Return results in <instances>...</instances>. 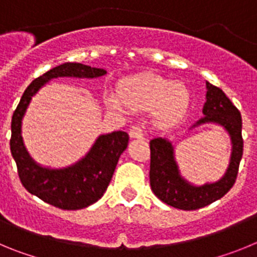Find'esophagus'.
Returning a JSON list of instances; mask_svg holds the SVG:
<instances>
[{
	"instance_id": "1",
	"label": "esophagus",
	"mask_w": 257,
	"mask_h": 257,
	"mask_svg": "<svg viewBox=\"0 0 257 257\" xmlns=\"http://www.w3.org/2000/svg\"><path fill=\"white\" fill-rule=\"evenodd\" d=\"M128 135H130L131 139H143L144 138V131L140 126H133L128 131Z\"/></svg>"
}]
</instances>
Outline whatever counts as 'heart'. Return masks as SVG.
I'll use <instances>...</instances> for the list:
<instances>
[{"label": "heart", "mask_w": 257, "mask_h": 257, "mask_svg": "<svg viewBox=\"0 0 257 257\" xmlns=\"http://www.w3.org/2000/svg\"><path fill=\"white\" fill-rule=\"evenodd\" d=\"M109 109L122 112L123 105L134 112H152L161 126L178 122L190 104L189 88L156 73H140L123 79L118 86V97L105 96Z\"/></svg>", "instance_id": "1"}]
</instances>
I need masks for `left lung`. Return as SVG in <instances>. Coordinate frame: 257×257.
I'll return each instance as SVG.
<instances>
[{
	"label": "left lung",
	"instance_id": "obj_1",
	"mask_svg": "<svg viewBox=\"0 0 257 257\" xmlns=\"http://www.w3.org/2000/svg\"><path fill=\"white\" fill-rule=\"evenodd\" d=\"M206 103L203 117L189 127L193 130L203 124H217L230 138L231 152L225 174L216 181L201 185L190 183L181 175L172 143L166 138L151 140V188L162 202L179 210H197L217 201L235 183L238 167L243 154L240 113L222 90L206 82Z\"/></svg>",
	"mask_w": 257,
	"mask_h": 257
}]
</instances>
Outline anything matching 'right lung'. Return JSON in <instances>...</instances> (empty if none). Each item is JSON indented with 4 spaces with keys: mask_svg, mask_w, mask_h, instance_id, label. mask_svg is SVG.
<instances>
[{
    "mask_svg": "<svg viewBox=\"0 0 257 257\" xmlns=\"http://www.w3.org/2000/svg\"><path fill=\"white\" fill-rule=\"evenodd\" d=\"M105 73L106 70L103 68L81 63L58 65L36 78L26 88L13 114L10 149L23 187L33 196L61 210H81L103 197L112 180L118 160L128 145V135L124 131L99 135L81 160L67 167L52 169L36 162L27 151L22 135L23 118L32 97L51 79L59 77L97 78Z\"/></svg>",
    "mask_w": 257,
    "mask_h": 257,
    "instance_id": "right-lung-1",
    "label": "right lung"
}]
</instances>
